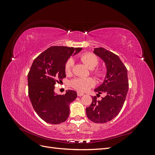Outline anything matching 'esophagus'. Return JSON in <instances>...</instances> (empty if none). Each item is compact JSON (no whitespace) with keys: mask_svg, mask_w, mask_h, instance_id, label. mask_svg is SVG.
Returning a JSON list of instances; mask_svg holds the SVG:
<instances>
[{"mask_svg":"<svg viewBox=\"0 0 155 155\" xmlns=\"http://www.w3.org/2000/svg\"><path fill=\"white\" fill-rule=\"evenodd\" d=\"M77 94H78V96H83V95H84V94H83V93L80 92H77Z\"/></svg>","mask_w":155,"mask_h":155,"instance_id":"34e87169","label":"esophagus"}]
</instances>
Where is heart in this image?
Masks as SVG:
<instances>
[{
	"label": "heart",
	"mask_w": 155,
	"mask_h": 155,
	"mask_svg": "<svg viewBox=\"0 0 155 155\" xmlns=\"http://www.w3.org/2000/svg\"><path fill=\"white\" fill-rule=\"evenodd\" d=\"M81 59L82 61L85 63L86 66L90 69H94L99 63V60L96 55L92 54H84L81 56ZM74 64V61L72 59H69L67 62L65 64V72L67 74H70L71 72V70ZM96 74L98 76H101L102 73L100 71H96ZM72 86L77 89L79 91L85 92L88 90L89 88L92 87L94 85V81L92 78H78L74 79L72 81L71 83Z\"/></svg>",
	"instance_id": "heart-1"
}]
</instances>
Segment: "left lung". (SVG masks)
Listing matches in <instances>:
<instances>
[{"mask_svg": "<svg viewBox=\"0 0 155 155\" xmlns=\"http://www.w3.org/2000/svg\"><path fill=\"white\" fill-rule=\"evenodd\" d=\"M94 54L105 63L107 72L101 85L94 89L97 95L105 93L101 100L92 97L90 107L86 109L89 120L97 124L110 121L118 114L129 89L127 70L118 55L104 48H96Z\"/></svg>", "mask_w": 155, "mask_h": 155, "instance_id": "left-lung-1", "label": "left lung"}]
</instances>
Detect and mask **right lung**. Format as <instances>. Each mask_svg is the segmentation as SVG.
Masks as SVG:
<instances>
[{
  "label": "right lung",
  "instance_id": "obj_1",
  "mask_svg": "<svg viewBox=\"0 0 155 155\" xmlns=\"http://www.w3.org/2000/svg\"><path fill=\"white\" fill-rule=\"evenodd\" d=\"M81 48L54 46L46 49L34 59L28 74V95L36 113L46 122L63 123L70 113L69 105L76 100L77 92L68 90L64 95L54 92L58 80L66 77L65 64L71 55Z\"/></svg>",
  "mask_w": 155,
  "mask_h": 155
}]
</instances>
